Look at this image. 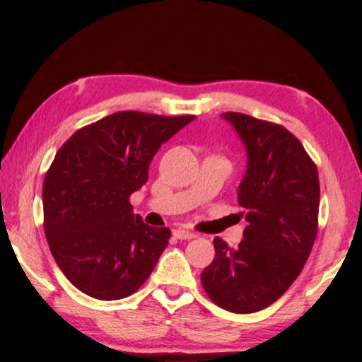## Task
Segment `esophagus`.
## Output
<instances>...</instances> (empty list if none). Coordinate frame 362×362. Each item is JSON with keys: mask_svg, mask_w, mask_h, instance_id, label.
Wrapping results in <instances>:
<instances>
[{"mask_svg": "<svg viewBox=\"0 0 362 362\" xmlns=\"http://www.w3.org/2000/svg\"><path fill=\"white\" fill-rule=\"evenodd\" d=\"M173 235L176 237V239L189 240V239H194V237H197V233L189 232V230H185V228H176V230L173 232Z\"/></svg>", "mask_w": 362, "mask_h": 362, "instance_id": "34e87169", "label": "esophagus"}]
</instances>
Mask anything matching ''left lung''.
I'll list each match as a JSON object with an SVG mask.
<instances>
[{
	"instance_id": "1",
	"label": "left lung",
	"mask_w": 362,
	"mask_h": 362,
	"mask_svg": "<svg viewBox=\"0 0 362 362\" xmlns=\"http://www.w3.org/2000/svg\"><path fill=\"white\" fill-rule=\"evenodd\" d=\"M222 118L247 151V169L237 189L247 227L237 249L215 237V259L202 273V284L223 310L254 313L291 286L312 252L318 171L300 140L278 123L235 112Z\"/></svg>"
}]
</instances>
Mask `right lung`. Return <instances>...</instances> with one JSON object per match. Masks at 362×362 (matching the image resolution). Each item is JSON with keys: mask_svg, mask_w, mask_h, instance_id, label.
<instances>
[{"mask_svg": "<svg viewBox=\"0 0 362 362\" xmlns=\"http://www.w3.org/2000/svg\"><path fill=\"white\" fill-rule=\"evenodd\" d=\"M193 115L118 112L83 127L55 154L42 188L50 252L69 281L96 300H120L146 283L171 230L148 227L129 198L152 157Z\"/></svg>", "mask_w": 362, "mask_h": 362, "instance_id": "1", "label": "right lung"}]
</instances>
